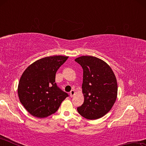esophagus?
<instances>
[{"label": "esophagus", "mask_w": 146, "mask_h": 146, "mask_svg": "<svg viewBox=\"0 0 146 146\" xmlns=\"http://www.w3.org/2000/svg\"><path fill=\"white\" fill-rule=\"evenodd\" d=\"M75 95V91L74 90H71V92H70V97H73L74 95Z\"/></svg>", "instance_id": "obj_1"}]
</instances>
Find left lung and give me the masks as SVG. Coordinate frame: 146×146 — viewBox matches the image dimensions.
<instances>
[{
	"instance_id": "1",
	"label": "left lung",
	"mask_w": 146,
	"mask_h": 146,
	"mask_svg": "<svg viewBox=\"0 0 146 146\" xmlns=\"http://www.w3.org/2000/svg\"><path fill=\"white\" fill-rule=\"evenodd\" d=\"M75 61L83 69V104L77 108L81 116L89 120L102 117L111 110L117 98V78L112 69L102 59L82 56Z\"/></svg>"
}]
</instances>
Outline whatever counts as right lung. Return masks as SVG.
Instances as JSON below:
<instances>
[{"label":"right lung","instance_id":"add662e5","mask_svg":"<svg viewBox=\"0 0 146 146\" xmlns=\"http://www.w3.org/2000/svg\"><path fill=\"white\" fill-rule=\"evenodd\" d=\"M68 57L46 56L34 62L23 72L17 92L20 102L32 116L49 117L58 110L68 96L55 83L56 71Z\"/></svg>","mask_w":146,"mask_h":146}]
</instances>
